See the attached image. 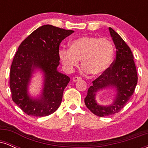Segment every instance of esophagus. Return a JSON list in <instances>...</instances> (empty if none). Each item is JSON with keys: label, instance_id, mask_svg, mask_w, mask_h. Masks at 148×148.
Segmentation results:
<instances>
[{"label": "esophagus", "instance_id": "34e87169", "mask_svg": "<svg viewBox=\"0 0 148 148\" xmlns=\"http://www.w3.org/2000/svg\"><path fill=\"white\" fill-rule=\"evenodd\" d=\"M81 77H79V76H74V77L72 78V81H74V82H76V81H79L80 80H81Z\"/></svg>", "mask_w": 148, "mask_h": 148}]
</instances>
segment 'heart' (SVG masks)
<instances>
[{
    "label": "heart",
    "mask_w": 148,
    "mask_h": 148,
    "mask_svg": "<svg viewBox=\"0 0 148 148\" xmlns=\"http://www.w3.org/2000/svg\"><path fill=\"white\" fill-rule=\"evenodd\" d=\"M59 57L64 67L72 71L81 64L84 71L92 76H99L109 68L113 57V45L108 39L84 36L69 44V49H60Z\"/></svg>",
    "instance_id": "1"
}]
</instances>
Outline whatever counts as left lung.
<instances>
[{
	"instance_id": "1",
	"label": "left lung",
	"mask_w": 148,
	"mask_h": 148,
	"mask_svg": "<svg viewBox=\"0 0 148 148\" xmlns=\"http://www.w3.org/2000/svg\"><path fill=\"white\" fill-rule=\"evenodd\" d=\"M116 48V57L111 67L97 79L92 81L88 88L85 103L88 109L99 117H105L118 113L128 102L135 90L138 82L134 56L128 45L114 30L108 28ZM115 88L114 102L102 106L96 102L95 97L99 90Z\"/></svg>"
}]
</instances>
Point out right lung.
Returning a JSON list of instances; mask_svg holds the SVG:
<instances>
[{
	"instance_id": "right-lung-1",
	"label": "right lung",
	"mask_w": 148,
	"mask_h": 148,
	"mask_svg": "<svg viewBox=\"0 0 148 148\" xmlns=\"http://www.w3.org/2000/svg\"><path fill=\"white\" fill-rule=\"evenodd\" d=\"M51 25L33 31L21 42L10 68V86L13 101L28 115L44 117L52 114L60 106L62 94L70 81L58 71L61 42L74 33ZM44 74V86L40 98H31L27 88L35 69Z\"/></svg>"
}]
</instances>
